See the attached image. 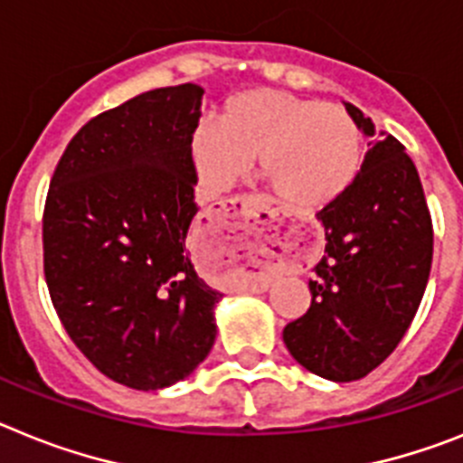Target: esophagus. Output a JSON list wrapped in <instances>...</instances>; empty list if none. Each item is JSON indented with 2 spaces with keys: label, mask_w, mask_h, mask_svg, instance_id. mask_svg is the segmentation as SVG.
<instances>
[{
  "label": "esophagus",
  "mask_w": 463,
  "mask_h": 463,
  "mask_svg": "<svg viewBox=\"0 0 463 463\" xmlns=\"http://www.w3.org/2000/svg\"><path fill=\"white\" fill-rule=\"evenodd\" d=\"M256 204H259L256 198L232 200V209H235L232 216H235V221L231 223V235H228V240H232L240 249H247L249 244L254 242V223H251V214H254Z\"/></svg>",
  "instance_id": "obj_1"
}]
</instances>
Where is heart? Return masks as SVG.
Masks as SVG:
<instances>
[{"label":"heart","instance_id":"heart-1","mask_svg":"<svg viewBox=\"0 0 463 463\" xmlns=\"http://www.w3.org/2000/svg\"><path fill=\"white\" fill-rule=\"evenodd\" d=\"M191 156L212 188L232 186L256 156L259 175L281 200L321 209L359 175L364 132L337 104L260 88L232 98L219 126L200 120L191 135Z\"/></svg>","mask_w":463,"mask_h":463}]
</instances>
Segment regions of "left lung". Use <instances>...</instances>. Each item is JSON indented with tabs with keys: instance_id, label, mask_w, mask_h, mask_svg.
Here are the masks:
<instances>
[{
	"instance_id": "8db88e82",
	"label": "left lung",
	"mask_w": 463,
	"mask_h": 463,
	"mask_svg": "<svg viewBox=\"0 0 463 463\" xmlns=\"http://www.w3.org/2000/svg\"><path fill=\"white\" fill-rule=\"evenodd\" d=\"M345 109L375 135L364 111ZM317 219L326 254L309 279L312 305L287 324L284 345L315 375L361 380L403 340L431 272V214L403 144L392 135L373 144L352 186Z\"/></svg>"
}]
</instances>
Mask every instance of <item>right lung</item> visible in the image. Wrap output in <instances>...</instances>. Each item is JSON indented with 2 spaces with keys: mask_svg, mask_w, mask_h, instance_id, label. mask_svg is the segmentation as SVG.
Returning a JSON list of instances; mask_svg holds the SVG:
<instances>
[{
  "mask_svg": "<svg viewBox=\"0 0 463 463\" xmlns=\"http://www.w3.org/2000/svg\"><path fill=\"white\" fill-rule=\"evenodd\" d=\"M203 92L156 88L88 120L43 207V275L64 331L99 373L142 392L191 375L216 337L223 293L186 254Z\"/></svg>",
  "mask_w": 463,
  "mask_h": 463,
  "instance_id": "right-lung-1",
  "label": "right lung"
}]
</instances>
